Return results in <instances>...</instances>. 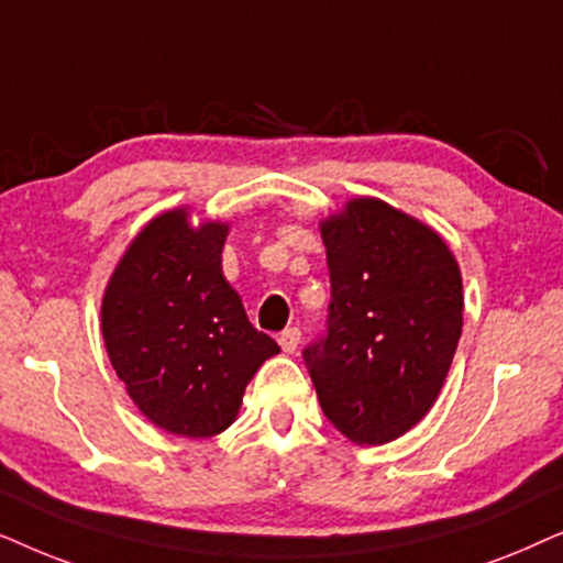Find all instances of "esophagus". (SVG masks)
I'll list each match as a JSON object with an SVG mask.
<instances>
[{
	"label": "esophagus",
	"mask_w": 563,
	"mask_h": 563,
	"mask_svg": "<svg viewBox=\"0 0 563 563\" xmlns=\"http://www.w3.org/2000/svg\"><path fill=\"white\" fill-rule=\"evenodd\" d=\"M298 342H301V329L298 327H290L286 332L277 334V344H280L283 352H288V355H294L298 350Z\"/></svg>",
	"instance_id": "1"
}]
</instances>
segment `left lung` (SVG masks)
<instances>
[{
	"instance_id": "left-lung-1",
	"label": "left lung",
	"mask_w": 563,
	"mask_h": 563,
	"mask_svg": "<svg viewBox=\"0 0 563 563\" xmlns=\"http://www.w3.org/2000/svg\"><path fill=\"white\" fill-rule=\"evenodd\" d=\"M327 334L303 350L321 411L357 445H384L432 409L463 327V283L438 231L378 198L321 221Z\"/></svg>"
}]
</instances>
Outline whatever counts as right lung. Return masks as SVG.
<instances>
[{"mask_svg":"<svg viewBox=\"0 0 563 563\" xmlns=\"http://www.w3.org/2000/svg\"><path fill=\"white\" fill-rule=\"evenodd\" d=\"M229 223L156 216L112 269L102 296L110 363L141 415L183 438L227 430L277 342L257 332L221 269Z\"/></svg>","mask_w":563,"mask_h":563,"instance_id":"add662e5","label":"right lung"}]
</instances>
